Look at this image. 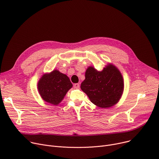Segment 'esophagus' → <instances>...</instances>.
<instances>
[{"mask_svg": "<svg viewBox=\"0 0 159 159\" xmlns=\"http://www.w3.org/2000/svg\"><path fill=\"white\" fill-rule=\"evenodd\" d=\"M74 88H75V89H79V88H80V84H79V83L75 84L74 85Z\"/></svg>", "mask_w": 159, "mask_h": 159, "instance_id": "34e87169", "label": "esophagus"}]
</instances>
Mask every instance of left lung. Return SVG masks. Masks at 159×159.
<instances>
[{"instance_id":"1","label":"left lung","mask_w":159,"mask_h":159,"mask_svg":"<svg viewBox=\"0 0 159 159\" xmlns=\"http://www.w3.org/2000/svg\"><path fill=\"white\" fill-rule=\"evenodd\" d=\"M80 88L93 104L99 108H108L116 105L121 98L124 88V79L120 70L111 63H108L102 71L89 66Z\"/></svg>"}]
</instances>
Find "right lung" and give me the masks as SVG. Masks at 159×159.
I'll use <instances>...</instances> for the list:
<instances>
[{
	"label": "right lung",
	"mask_w": 159,
	"mask_h": 159,
	"mask_svg": "<svg viewBox=\"0 0 159 159\" xmlns=\"http://www.w3.org/2000/svg\"><path fill=\"white\" fill-rule=\"evenodd\" d=\"M72 86L73 85L66 75L54 70L40 77L37 84V89L44 102L57 105Z\"/></svg>",
	"instance_id": "right-lung-1"
}]
</instances>
